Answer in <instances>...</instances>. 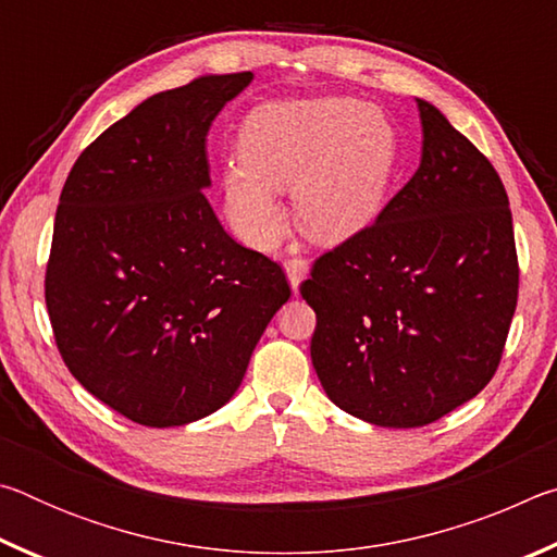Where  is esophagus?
I'll return each mask as SVG.
<instances>
[{
    "label": "esophagus",
    "instance_id": "esophagus-1",
    "mask_svg": "<svg viewBox=\"0 0 557 557\" xmlns=\"http://www.w3.org/2000/svg\"><path fill=\"white\" fill-rule=\"evenodd\" d=\"M285 272H287V280H289V287H292V292H297L299 289V285H301V280H305V275H307V262L305 260H287L285 262Z\"/></svg>",
    "mask_w": 557,
    "mask_h": 557
}]
</instances>
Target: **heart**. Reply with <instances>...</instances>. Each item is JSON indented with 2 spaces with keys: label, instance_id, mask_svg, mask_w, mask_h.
<instances>
[{
  "label": "heart",
  "instance_id": "b5f03b06",
  "mask_svg": "<svg viewBox=\"0 0 557 557\" xmlns=\"http://www.w3.org/2000/svg\"><path fill=\"white\" fill-rule=\"evenodd\" d=\"M393 149L381 112L351 98L270 102L245 120L240 164L223 174L225 211L245 243L268 250L282 228L275 191L292 188L307 238L348 240L381 211Z\"/></svg>",
  "mask_w": 557,
  "mask_h": 557
}]
</instances>
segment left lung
Listing matches in <instances>:
<instances>
[{
  "mask_svg": "<svg viewBox=\"0 0 557 557\" xmlns=\"http://www.w3.org/2000/svg\"><path fill=\"white\" fill-rule=\"evenodd\" d=\"M418 172L373 225L314 262L312 363L329 400L379 428H422L492 381L518 299L506 188L428 100Z\"/></svg>",
  "mask_w": 557,
  "mask_h": 557,
  "instance_id": "obj_1",
  "label": "left lung"
}]
</instances>
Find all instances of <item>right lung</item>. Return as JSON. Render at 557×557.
<instances>
[{
	"instance_id": "add662e5",
	"label": "right lung",
	"mask_w": 557,
	"mask_h": 557,
	"mask_svg": "<svg viewBox=\"0 0 557 557\" xmlns=\"http://www.w3.org/2000/svg\"><path fill=\"white\" fill-rule=\"evenodd\" d=\"M252 73L157 92L73 164L53 223L46 307L83 388L147 428L188 425L240 388L289 299L277 262L215 219L206 135Z\"/></svg>"
}]
</instances>
